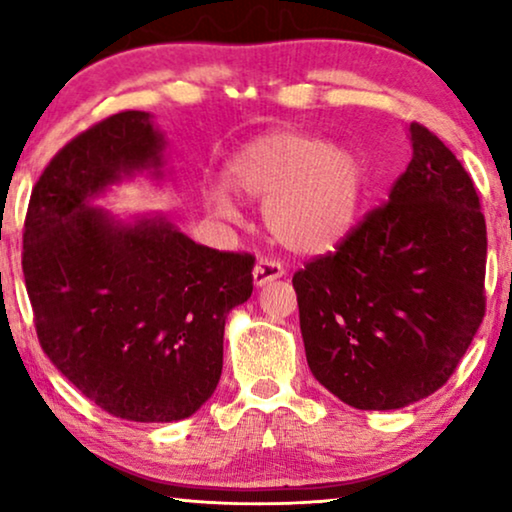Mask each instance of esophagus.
<instances>
[{"instance_id":"obj_1","label":"esophagus","mask_w":512,"mask_h":512,"mask_svg":"<svg viewBox=\"0 0 512 512\" xmlns=\"http://www.w3.org/2000/svg\"><path fill=\"white\" fill-rule=\"evenodd\" d=\"M284 275V265L275 261V258H261L254 268V284L263 286L272 282V279H279Z\"/></svg>"}]
</instances>
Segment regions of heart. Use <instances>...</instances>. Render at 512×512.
I'll return each mask as SVG.
<instances>
[{"mask_svg": "<svg viewBox=\"0 0 512 512\" xmlns=\"http://www.w3.org/2000/svg\"><path fill=\"white\" fill-rule=\"evenodd\" d=\"M228 186L265 200V226L296 254H326L352 233L366 191V167L352 149L317 135L275 130L230 158ZM216 214H233L223 191L207 195Z\"/></svg>", "mask_w": 512, "mask_h": 512, "instance_id": "1", "label": "heart"}]
</instances>
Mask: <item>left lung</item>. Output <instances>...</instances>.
I'll list each match as a JSON object with an SVG mask.
<instances>
[{
    "label": "left lung",
    "instance_id": "left-lung-1",
    "mask_svg": "<svg viewBox=\"0 0 512 512\" xmlns=\"http://www.w3.org/2000/svg\"><path fill=\"white\" fill-rule=\"evenodd\" d=\"M389 200L293 275L307 366L359 410H398L457 370L485 317L487 226L473 179L429 128Z\"/></svg>",
    "mask_w": 512,
    "mask_h": 512
}]
</instances>
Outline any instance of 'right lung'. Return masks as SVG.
Masks as SVG:
<instances>
[{
    "instance_id": "right-lung-1",
    "label": "right lung",
    "mask_w": 512,
    "mask_h": 512,
    "mask_svg": "<svg viewBox=\"0 0 512 512\" xmlns=\"http://www.w3.org/2000/svg\"><path fill=\"white\" fill-rule=\"evenodd\" d=\"M146 111L90 125L32 188L23 275L39 345L95 405L130 422H177L214 394L223 328L254 291L251 254L195 244L170 221L121 223L90 207L109 184L163 167Z\"/></svg>"
}]
</instances>
